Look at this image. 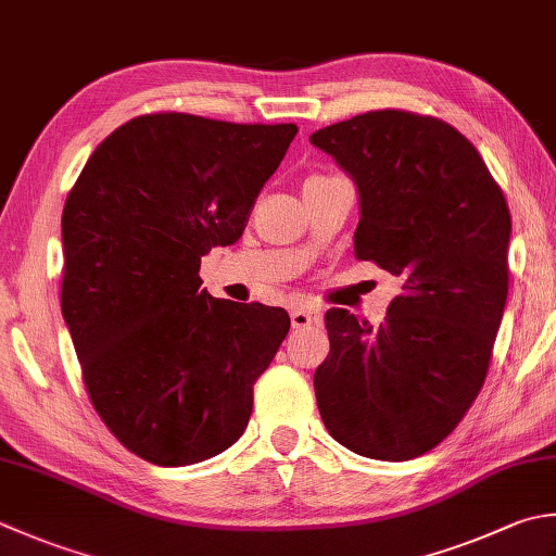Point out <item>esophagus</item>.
I'll list each match as a JSON object with an SVG mask.
<instances>
[{
    "label": "esophagus",
    "mask_w": 556,
    "mask_h": 556,
    "mask_svg": "<svg viewBox=\"0 0 556 556\" xmlns=\"http://www.w3.org/2000/svg\"><path fill=\"white\" fill-rule=\"evenodd\" d=\"M318 323V313L311 311V308H293L291 311V325L293 328H308V325Z\"/></svg>",
    "instance_id": "34e87169"
}]
</instances>
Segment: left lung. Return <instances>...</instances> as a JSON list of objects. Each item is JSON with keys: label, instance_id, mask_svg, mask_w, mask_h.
Listing matches in <instances>:
<instances>
[{"label": "left lung", "instance_id": "obj_1", "mask_svg": "<svg viewBox=\"0 0 556 556\" xmlns=\"http://www.w3.org/2000/svg\"><path fill=\"white\" fill-rule=\"evenodd\" d=\"M356 182V260L402 279L386 320L325 313L313 386L330 437L412 460L458 427L486 378L508 296L510 212L470 141L439 117L371 111L311 135Z\"/></svg>", "mask_w": 556, "mask_h": 556}]
</instances>
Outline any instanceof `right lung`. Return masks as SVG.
<instances>
[{
  "label": "right lung",
  "mask_w": 556,
  "mask_h": 556,
  "mask_svg": "<svg viewBox=\"0 0 556 556\" xmlns=\"http://www.w3.org/2000/svg\"><path fill=\"white\" fill-rule=\"evenodd\" d=\"M296 125L139 115L96 147L62 212V315L98 417L139 458L241 439L289 313L212 299L202 255L241 238Z\"/></svg>",
  "instance_id": "obj_1"
}]
</instances>
